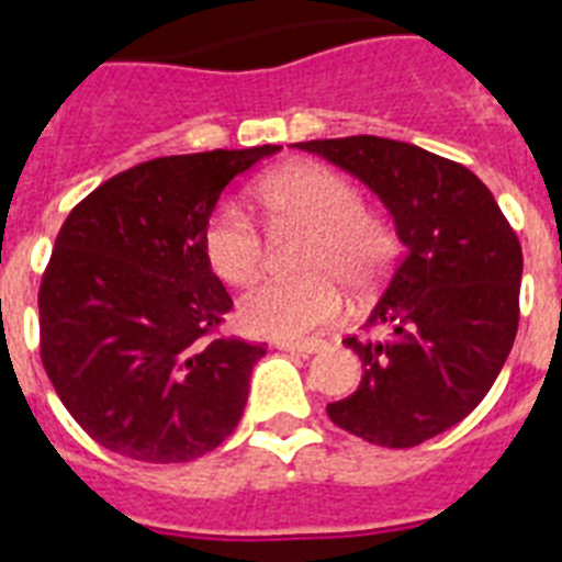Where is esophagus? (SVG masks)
Returning a JSON list of instances; mask_svg holds the SVG:
<instances>
[{
	"mask_svg": "<svg viewBox=\"0 0 562 562\" xmlns=\"http://www.w3.org/2000/svg\"><path fill=\"white\" fill-rule=\"evenodd\" d=\"M277 350L300 352V356H312V352L324 350V341H277Z\"/></svg>",
	"mask_w": 562,
	"mask_h": 562,
	"instance_id": "1",
	"label": "esophagus"
}]
</instances>
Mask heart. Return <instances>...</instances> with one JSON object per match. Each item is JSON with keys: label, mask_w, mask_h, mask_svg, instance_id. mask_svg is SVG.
Listing matches in <instances>:
<instances>
[{"label": "heart", "mask_w": 562, "mask_h": 562, "mask_svg": "<svg viewBox=\"0 0 562 562\" xmlns=\"http://www.w3.org/2000/svg\"><path fill=\"white\" fill-rule=\"evenodd\" d=\"M259 201L280 224L308 229L300 250L303 277H271L247 291L238 303L241 324L268 338H306L341 315L344 291H373L391 273L400 238L391 218L364 206L361 189L326 166H291L259 187ZM203 247L212 271L224 282L245 285L262 271L265 236L259 224L224 201L212 210Z\"/></svg>", "instance_id": "b5f03b06"}]
</instances>
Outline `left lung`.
<instances>
[{"label": "left lung", "instance_id": "left-lung-1", "mask_svg": "<svg viewBox=\"0 0 562 562\" xmlns=\"http://www.w3.org/2000/svg\"><path fill=\"white\" fill-rule=\"evenodd\" d=\"M364 180L396 221L405 256L364 324L347 335L361 382L326 414L350 435L411 449L461 423L496 382L519 326L522 245L467 166L411 143H297ZM379 328V339L369 333Z\"/></svg>", "mask_w": 562, "mask_h": 562}]
</instances>
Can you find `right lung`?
<instances>
[{"instance_id": "obj_1", "label": "right lung", "mask_w": 562, "mask_h": 562, "mask_svg": "<svg viewBox=\"0 0 562 562\" xmlns=\"http://www.w3.org/2000/svg\"><path fill=\"white\" fill-rule=\"evenodd\" d=\"M277 151L157 157L66 215L40 280V361L110 452L183 463L236 431L265 347L221 333L233 300L203 229L229 180Z\"/></svg>"}]
</instances>
